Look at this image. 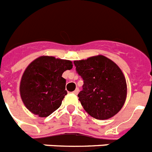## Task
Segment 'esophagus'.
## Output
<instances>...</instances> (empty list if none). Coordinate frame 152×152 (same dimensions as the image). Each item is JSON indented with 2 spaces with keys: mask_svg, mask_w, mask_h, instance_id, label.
Listing matches in <instances>:
<instances>
[{
  "mask_svg": "<svg viewBox=\"0 0 152 152\" xmlns=\"http://www.w3.org/2000/svg\"><path fill=\"white\" fill-rule=\"evenodd\" d=\"M78 92H79V88H77L74 91L73 93H74V94H78Z\"/></svg>",
  "mask_w": 152,
  "mask_h": 152,
  "instance_id": "obj_1",
  "label": "esophagus"
}]
</instances>
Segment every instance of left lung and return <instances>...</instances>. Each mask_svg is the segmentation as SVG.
Here are the masks:
<instances>
[{
    "mask_svg": "<svg viewBox=\"0 0 152 152\" xmlns=\"http://www.w3.org/2000/svg\"><path fill=\"white\" fill-rule=\"evenodd\" d=\"M74 63L84 80L77 96L86 112L98 120L118 113L127 98L126 79L120 67L101 54Z\"/></svg>",
    "mask_w": 152,
    "mask_h": 152,
    "instance_id": "8db88e82",
    "label": "left lung"
}]
</instances>
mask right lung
Here are the masks:
<instances>
[{"mask_svg": "<svg viewBox=\"0 0 152 152\" xmlns=\"http://www.w3.org/2000/svg\"><path fill=\"white\" fill-rule=\"evenodd\" d=\"M73 67L69 60L41 56L26 67L20 82V94L31 113L45 118L61 105L67 94L62 74Z\"/></svg>", "mask_w": 152, "mask_h": 152, "instance_id": "obj_1", "label": "right lung"}]
</instances>
